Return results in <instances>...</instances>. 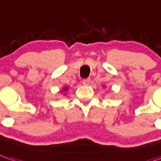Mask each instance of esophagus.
<instances>
[{"label":"esophagus","instance_id":"1","mask_svg":"<svg viewBox=\"0 0 161 161\" xmlns=\"http://www.w3.org/2000/svg\"><path fill=\"white\" fill-rule=\"evenodd\" d=\"M90 81H91V79H90V78H87V79H84L82 83H83L84 85H89V84H90Z\"/></svg>","mask_w":161,"mask_h":161}]
</instances>
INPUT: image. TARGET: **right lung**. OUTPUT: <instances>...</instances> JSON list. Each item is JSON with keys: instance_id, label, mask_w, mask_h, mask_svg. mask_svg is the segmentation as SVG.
I'll list each match as a JSON object with an SVG mask.
<instances>
[{"instance_id": "add662e5", "label": "right lung", "mask_w": 161, "mask_h": 161, "mask_svg": "<svg viewBox=\"0 0 161 161\" xmlns=\"http://www.w3.org/2000/svg\"><path fill=\"white\" fill-rule=\"evenodd\" d=\"M68 87H67V86H64V88L62 89V91L61 92H64V95H65V94H66V92H67V91H68Z\"/></svg>"}]
</instances>
